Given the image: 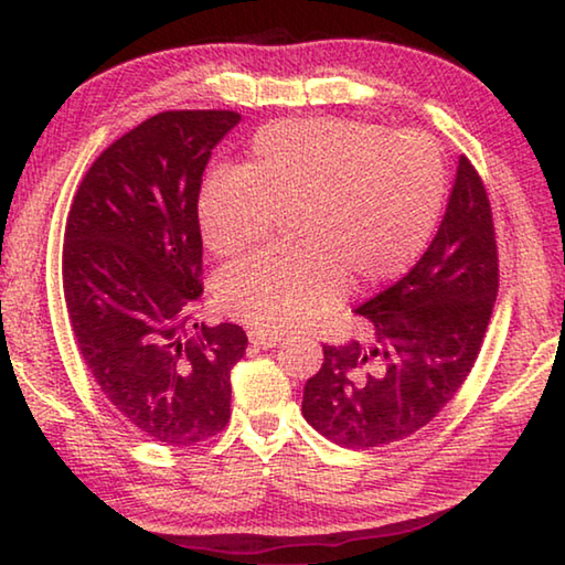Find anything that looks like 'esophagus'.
Returning a JSON list of instances; mask_svg holds the SVG:
<instances>
[{
  "label": "esophagus",
  "mask_w": 565,
  "mask_h": 565,
  "mask_svg": "<svg viewBox=\"0 0 565 565\" xmlns=\"http://www.w3.org/2000/svg\"><path fill=\"white\" fill-rule=\"evenodd\" d=\"M248 341L259 349H276L281 343L279 333H264V331H248Z\"/></svg>",
  "instance_id": "34e87169"
}]
</instances>
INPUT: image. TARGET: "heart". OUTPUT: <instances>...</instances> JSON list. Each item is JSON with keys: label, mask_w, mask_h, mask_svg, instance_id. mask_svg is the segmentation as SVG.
I'll list each match as a JSON object with an SVG mask.
<instances>
[{"label": "heart", "mask_w": 565, "mask_h": 565, "mask_svg": "<svg viewBox=\"0 0 565 565\" xmlns=\"http://www.w3.org/2000/svg\"><path fill=\"white\" fill-rule=\"evenodd\" d=\"M446 167L434 141L337 117L266 124L242 167L206 174L199 222L212 252L242 254L289 216L291 244L226 266L218 306L264 333L331 311L351 289L396 279L441 222Z\"/></svg>", "instance_id": "1"}]
</instances>
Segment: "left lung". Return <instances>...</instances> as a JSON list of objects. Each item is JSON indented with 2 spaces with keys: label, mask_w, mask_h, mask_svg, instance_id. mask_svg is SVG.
<instances>
[{
  "label": "left lung",
  "mask_w": 565,
  "mask_h": 565,
  "mask_svg": "<svg viewBox=\"0 0 565 565\" xmlns=\"http://www.w3.org/2000/svg\"><path fill=\"white\" fill-rule=\"evenodd\" d=\"M499 294V246L486 186L458 157L431 246L404 279L361 303L369 343L323 347L301 414L343 448L401 441L434 420L471 374Z\"/></svg>",
  "instance_id": "1"
}]
</instances>
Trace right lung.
<instances>
[{
    "instance_id": "1",
    "label": "right lung",
    "mask_w": 565,
    "mask_h": 565,
    "mask_svg": "<svg viewBox=\"0 0 565 565\" xmlns=\"http://www.w3.org/2000/svg\"><path fill=\"white\" fill-rule=\"evenodd\" d=\"M242 114L161 111L102 151L66 216L70 323L114 411L164 446H199L232 416L236 323L199 327V191L212 149Z\"/></svg>"
}]
</instances>
